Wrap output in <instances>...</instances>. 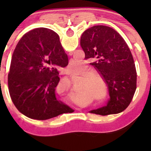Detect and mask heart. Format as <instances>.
<instances>
[{
	"label": "heart",
	"instance_id": "obj_1",
	"mask_svg": "<svg viewBox=\"0 0 151 151\" xmlns=\"http://www.w3.org/2000/svg\"><path fill=\"white\" fill-rule=\"evenodd\" d=\"M83 66V62L81 61V60H72L71 62H70V63L68 64V68H69L70 70H71V71H75V70H77L79 69L80 68H81V66ZM90 80H93V77H90ZM96 91V94H99V90L96 89L95 90ZM105 96H100V99L103 100L104 99Z\"/></svg>",
	"mask_w": 151,
	"mask_h": 151
}]
</instances>
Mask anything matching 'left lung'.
<instances>
[{
	"instance_id": "left-lung-1",
	"label": "left lung",
	"mask_w": 151,
	"mask_h": 151,
	"mask_svg": "<svg viewBox=\"0 0 151 151\" xmlns=\"http://www.w3.org/2000/svg\"><path fill=\"white\" fill-rule=\"evenodd\" d=\"M80 45L85 59H91L107 85V105L91 111L101 115L117 114L128 107L137 88V71L133 56L122 36L113 28L96 25L82 34Z\"/></svg>"
}]
</instances>
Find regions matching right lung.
<instances>
[{"label": "right lung", "mask_w": 151, "mask_h": 151, "mask_svg": "<svg viewBox=\"0 0 151 151\" xmlns=\"http://www.w3.org/2000/svg\"><path fill=\"white\" fill-rule=\"evenodd\" d=\"M68 63L55 32L39 28L25 33L15 47L8 76L10 96L17 109L40 121L74 112L55 93L60 81L58 69Z\"/></svg>", "instance_id": "add662e5"}]
</instances>
